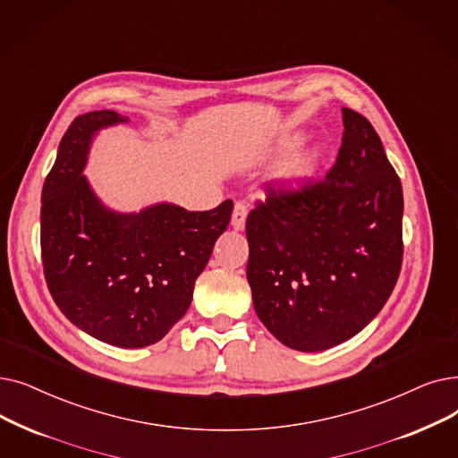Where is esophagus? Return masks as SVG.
<instances>
[{
    "mask_svg": "<svg viewBox=\"0 0 458 458\" xmlns=\"http://www.w3.org/2000/svg\"><path fill=\"white\" fill-rule=\"evenodd\" d=\"M247 206L243 202H235L233 206V213H232V226L235 230H243L245 228V221H247Z\"/></svg>",
    "mask_w": 458,
    "mask_h": 458,
    "instance_id": "obj_1",
    "label": "esophagus"
}]
</instances>
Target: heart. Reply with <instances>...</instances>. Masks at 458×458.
I'll list each match as a JSON object with an SVG mask.
<instances>
[{
    "label": "heart",
    "instance_id": "1",
    "mask_svg": "<svg viewBox=\"0 0 458 458\" xmlns=\"http://www.w3.org/2000/svg\"><path fill=\"white\" fill-rule=\"evenodd\" d=\"M314 155L312 153H307V155H301L300 158H295V161L290 165V168H288V175H292V177H301V175H307L310 170H312V166H314Z\"/></svg>",
    "mask_w": 458,
    "mask_h": 458
}]
</instances>
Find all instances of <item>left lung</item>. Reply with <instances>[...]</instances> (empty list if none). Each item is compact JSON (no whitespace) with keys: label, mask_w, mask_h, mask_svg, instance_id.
<instances>
[{"label":"left lung","mask_w":458,"mask_h":458,"mask_svg":"<svg viewBox=\"0 0 458 458\" xmlns=\"http://www.w3.org/2000/svg\"><path fill=\"white\" fill-rule=\"evenodd\" d=\"M343 144L322 180L269 182L247 216V281L275 339L322 352L382 310L403 266V185L369 119L343 108Z\"/></svg>","instance_id":"8db88e82"}]
</instances>
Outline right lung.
<instances>
[{"instance_id": "add662e5", "label": "right lung", "mask_w": 458, "mask_h": 458, "mask_svg": "<svg viewBox=\"0 0 458 458\" xmlns=\"http://www.w3.org/2000/svg\"><path fill=\"white\" fill-rule=\"evenodd\" d=\"M122 122L125 115L98 110L65 131L41 194V258L67 320L106 344L144 348L187 312L233 204L209 211L158 204L138 215L103 208L82 168L93 132Z\"/></svg>"}]
</instances>
